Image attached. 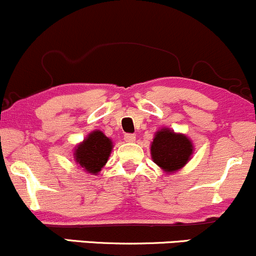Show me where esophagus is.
<instances>
[{
  "label": "esophagus",
  "mask_w": 256,
  "mask_h": 256,
  "mask_svg": "<svg viewBox=\"0 0 256 256\" xmlns=\"http://www.w3.org/2000/svg\"><path fill=\"white\" fill-rule=\"evenodd\" d=\"M124 140L127 142H136V136L134 134H126L124 136Z\"/></svg>",
  "instance_id": "34e87169"
}]
</instances>
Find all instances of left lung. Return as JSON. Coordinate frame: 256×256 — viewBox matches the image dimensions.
I'll list each match as a JSON object with an SVG mask.
<instances>
[{
  "label": "left lung",
  "instance_id": "8db88e82",
  "mask_svg": "<svg viewBox=\"0 0 256 256\" xmlns=\"http://www.w3.org/2000/svg\"><path fill=\"white\" fill-rule=\"evenodd\" d=\"M193 152L194 144L190 138L167 127L156 132L150 145L151 158L167 174L183 168L190 161Z\"/></svg>",
  "mask_w": 256,
  "mask_h": 256
}]
</instances>
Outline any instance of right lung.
Here are the masks:
<instances>
[{"label": "right lung", "instance_id": "add662e5", "mask_svg": "<svg viewBox=\"0 0 256 256\" xmlns=\"http://www.w3.org/2000/svg\"><path fill=\"white\" fill-rule=\"evenodd\" d=\"M114 149L112 140L98 129L90 132L73 150L74 161L90 174H98Z\"/></svg>", "mask_w": 256, "mask_h": 256}]
</instances>
